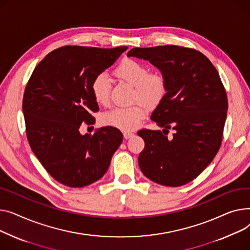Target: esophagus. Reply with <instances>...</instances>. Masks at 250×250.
Instances as JSON below:
<instances>
[{"label": "esophagus", "instance_id": "esophagus-1", "mask_svg": "<svg viewBox=\"0 0 250 250\" xmlns=\"http://www.w3.org/2000/svg\"><path fill=\"white\" fill-rule=\"evenodd\" d=\"M123 136H124V138H125V139H129V138H131V137H133V136H134V134L132 133V132H124V133H123Z\"/></svg>", "mask_w": 250, "mask_h": 250}]
</instances>
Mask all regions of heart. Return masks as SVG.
Returning <instances> with one entry per match:
<instances>
[{
    "label": "heart",
    "instance_id": "heart-1",
    "mask_svg": "<svg viewBox=\"0 0 250 250\" xmlns=\"http://www.w3.org/2000/svg\"><path fill=\"white\" fill-rule=\"evenodd\" d=\"M119 80L134 86L133 99L141 101L146 106L153 107L164 98L167 92V81L161 73H150L147 65L134 60H124L115 69ZM91 92L99 105L105 106L110 100V83L106 73L102 72L94 78ZM146 115L141 103L129 108H114L103 114L105 125L128 132L134 130Z\"/></svg>",
    "mask_w": 250,
    "mask_h": 250
}]
</instances>
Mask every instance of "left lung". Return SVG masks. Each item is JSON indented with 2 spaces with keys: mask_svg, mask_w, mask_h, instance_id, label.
Segmentation results:
<instances>
[{
  "mask_svg": "<svg viewBox=\"0 0 250 250\" xmlns=\"http://www.w3.org/2000/svg\"><path fill=\"white\" fill-rule=\"evenodd\" d=\"M127 56L147 61L167 81L150 119L160 130L142 129L138 165L150 181L180 187L206 168L221 145L228 101L219 73L203 53L175 45L133 48ZM174 135L167 138L168 129Z\"/></svg>",
  "mask_w": 250,
  "mask_h": 250,
  "instance_id": "1",
  "label": "left lung"
}]
</instances>
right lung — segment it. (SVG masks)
I'll use <instances>...</instances> for the list:
<instances>
[{
    "instance_id": "obj_1",
    "label": "right lung",
    "mask_w": 250,
    "mask_h": 250,
    "mask_svg": "<svg viewBox=\"0 0 250 250\" xmlns=\"http://www.w3.org/2000/svg\"><path fill=\"white\" fill-rule=\"evenodd\" d=\"M127 50L63 46L35 67L23 98L26 134L31 149L51 177L82 188L99 181L123 141L121 131L107 126L94 135L81 134L83 122L94 124L99 111L92 81Z\"/></svg>"
}]
</instances>
